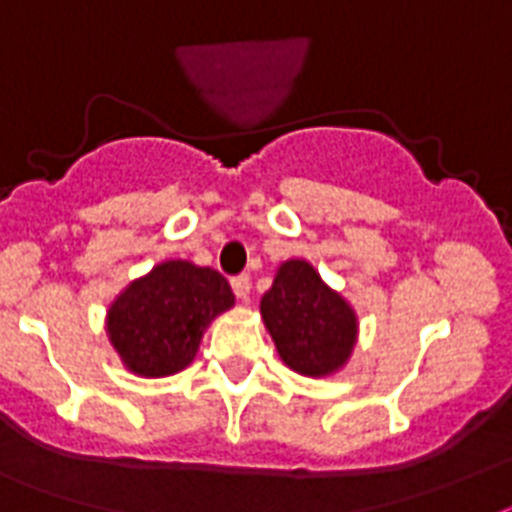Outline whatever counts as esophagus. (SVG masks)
<instances>
[{"label":"esophagus","mask_w":512,"mask_h":512,"mask_svg":"<svg viewBox=\"0 0 512 512\" xmlns=\"http://www.w3.org/2000/svg\"><path fill=\"white\" fill-rule=\"evenodd\" d=\"M231 289H234V294L239 299H249V292H252V281H249L247 273L231 278Z\"/></svg>","instance_id":"1"}]
</instances>
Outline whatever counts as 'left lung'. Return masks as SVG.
I'll list each match as a JSON object with an SVG mask.
<instances>
[{
    "label": "left lung",
    "instance_id": "8db88e82",
    "mask_svg": "<svg viewBox=\"0 0 512 512\" xmlns=\"http://www.w3.org/2000/svg\"><path fill=\"white\" fill-rule=\"evenodd\" d=\"M260 310L278 355L297 373L326 376L350 357L355 313L305 260L281 265Z\"/></svg>",
    "mask_w": 512,
    "mask_h": 512
}]
</instances>
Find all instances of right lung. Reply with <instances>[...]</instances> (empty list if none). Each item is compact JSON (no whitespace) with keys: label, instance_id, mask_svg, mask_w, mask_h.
<instances>
[{"label":"right lung","instance_id":"1","mask_svg":"<svg viewBox=\"0 0 512 512\" xmlns=\"http://www.w3.org/2000/svg\"><path fill=\"white\" fill-rule=\"evenodd\" d=\"M231 305L234 294L218 270L170 260L115 299L107 331L131 371L170 376L194 360L207 323Z\"/></svg>","mask_w":512,"mask_h":512}]
</instances>
